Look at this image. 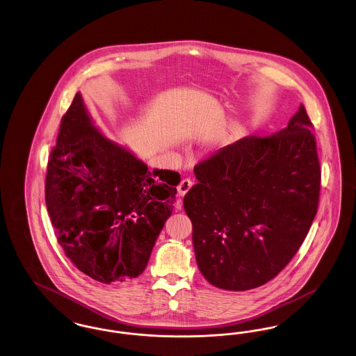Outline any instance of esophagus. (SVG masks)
Listing matches in <instances>:
<instances>
[{
	"mask_svg": "<svg viewBox=\"0 0 356 356\" xmlns=\"http://www.w3.org/2000/svg\"><path fill=\"white\" fill-rule=\"evenodd\" d=\"M193 186V181L191 180V179H183L181 181H180V184L177 186V192H179V195L180 196H184L186 192L192 188Z\"/></svg>",
	"mask_w": 356,
	"mask_h": 356,
	"instance_id": "1",
	"label": "esophagus"
}]
</instances>
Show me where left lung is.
I'll list each match as a JSON object with an SVG mask.
<instances>
[{
    "label": "left lung",
    "mask_w": 356,
    "mask_h": 356,
    "mask_svg": "<svg viewBox=\"0 0 356 356\" xmlns=\"http://www.w3.org/2000/svg\"><path fill=\"white\" fill-rule=\"evenodd\" d=\"M305 105L287 128L248 136L195 165L184 197L196 261L215 287L247 291L282 271L315 219L322 170Z\"/></svg>",
    "instance_id": "1"
}]
</instances>
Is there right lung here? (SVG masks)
Returning a JSON list of instances; mask_svg holds the SVG:
<instances>
[{
  "label": "right lung",
  "instance_id": "right-lung-1",
  "mask_svg": "<svg viewBox=\"0 0 356 356\" xmlns=\"http://www.w3.org/2000/svg\"><path fill=\"white\" fill-rule=\"evenodd\" d=\"M179 183L177 172H149L105 138L76 93L49 156L45 203L58 244L80 271L105 284L143 273Z\"/></svg>",
  "mask_w": 356,
  "mask_h": 356
}]
</instances>
